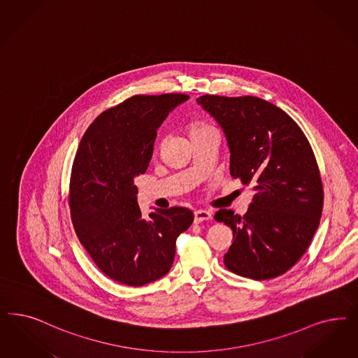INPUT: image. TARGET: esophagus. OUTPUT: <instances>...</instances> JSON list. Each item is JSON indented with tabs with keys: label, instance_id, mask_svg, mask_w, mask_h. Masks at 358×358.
Listing matches in <instances>:
<instances>
[{
	"label": "esophagus",
	"instance_id": "esophagus-1",
	"mask_svg": "<svg viewBox=\"0 0 358 358\" xmlns=\"http://www.w3.org/2000/svg\"><path fill=\"white\" fill-rule=\"evenodd\" d=\"M212 219V213L209 210H203V209H199L195 210V222H203V221H209Z\"/></svg>",
	"mask_w": 358,
	"mask_h": 358
}]
</instances>
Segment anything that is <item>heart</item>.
<instances>
[{"label":"heart","mask_w":358,"mask_h":358,"mask_svg":"<svg viewBox=\"0 0 358 358\" xmlns=\"http://www.w3.org/2000/svg\"><path fill=\"white\" fill-rule=\"evenodd\" d=\"M212 125H209L208 122L206 121H201V120H197V121H194L191 125H189V129H188V131H189V134H192V133H196V131H201V130H207V129H210Z\"/></svg>","instance_id":"b5f03b06"}]
</instances>
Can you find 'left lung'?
<instances>
[{"mask_svg": "<svg viewBox=\"0 0 358 358\" xmlns=\"http://www.w3.org/2000/svg\"><path fill=\"white\" fill-rule=\"evenodd\" d=\"M196 101L227 136L231 176L254 191L243 217L231 209L215 213L233 231L224 264L255 280L279 277L306 253L323 212L311 145L286 112L262 99L204 94Z\"/></svg>", "mask_w": 358, "mask_h": 358, "instance_id": "left-lung-1", "label": "left lung"}]
</instances>
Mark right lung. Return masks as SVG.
<instances>
[{
    "mask_svg": "<svg viewBox=\"0 0 358 358\" xmlns=\"http://www.w3.org/2000/svg\"><path fill=\"white\" fill-rule=\"evenodd\" d=\"M188 94H136L106 109L84 133L72 163L69 206L78 238L106 277L139 287L167 274L175 243L194 221L187 208L143 219L136 176L146 173L157 129Z\"/></svg>",
    "mask_w": 358,
    "mask_h": 358,
    "instance_id": "1",
    "label": "right lung"
}]
</instances>
